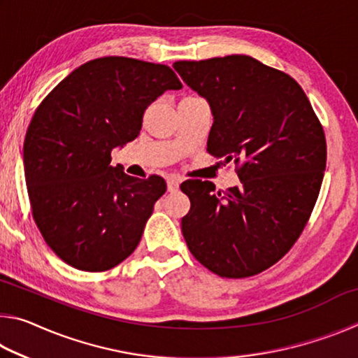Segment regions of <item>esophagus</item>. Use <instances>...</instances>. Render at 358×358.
<instances>
[{"mask_svg":"<svg viewBox=\"0 0 358 358\" xmlns=\"http://www.w3.org/2000/svg\"><path fill=\"white\" fill-rule=\"evenodd\" d=\"M180 183H181V178L180 177H177V175H171V177L167 178V189L171 191V192L177 191Z\"/></svg>","mask_w":358,"mask_h":358,"instance_id":"esophagus-1","label":"esophagus"}]
</instances>
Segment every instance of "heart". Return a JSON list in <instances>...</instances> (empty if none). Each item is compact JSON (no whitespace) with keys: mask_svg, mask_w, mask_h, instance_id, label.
Here are the masks:
<instances>
[{"mask_svg":"<svg viewBox=\"0 0 358 358\" xmlns=\"http://www.w3.org/2000/svg\"><path fill=\"white\" fill-rule=\"evenodd\" d=\"M187 98H194V96H187Z\"/></svg>","mask_w":358,"mask_h":358,"instance_id":"obj_1","label":"heart"}]
</instances>
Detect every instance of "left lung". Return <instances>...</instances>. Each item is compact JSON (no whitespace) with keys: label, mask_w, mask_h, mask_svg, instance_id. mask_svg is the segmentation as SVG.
Returning <instances> with one entry per match:
<instances>
[{"label":"left lung","mask_w":358,"mask_h":358,"mask_svg":"<svg viewBox=\"0 0 358 358\" xmlns=\"http://www.w3.org/2000/svg\"><path fill=\"white\" fill-rule=\"evenodd\" d=\"M213 112L207 151L234 162L240 185L216 191L186 180L181 220L189 251L222 278H248L289 252L322 185L327 142L310 99L292 77L246 55L175 62Z\"/></svg>","instance_id":"1"}]
</instances>
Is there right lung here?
<instances>
[{
  "mask_svg": "<svg viewBox=\"0 0 358 358\" xmlns=\"http://www.w3.org/2000/svg\"><path fill=\"white\" fill-rule=\"evenodd\" d=\"M181 87L166 64L104 57L72 71L36 108L23 145L28 197L45 243L68 265L107 271L141 243L167 185L110 166L112 150L138 136L151 102Z\"/></svg>",
  "mask_w": 358,
  "mask_h": 358,
  "instance_id": "obj_1",
  "label": "right lung"
}]
</instances>
